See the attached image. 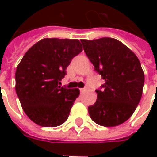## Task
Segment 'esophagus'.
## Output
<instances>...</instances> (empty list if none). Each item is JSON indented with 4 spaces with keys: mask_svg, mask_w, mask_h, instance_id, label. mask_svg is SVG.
I'll return each mask as SVG.
<instances>
[{
    "mask_svg": "<svg viewBox=\"0 0 157 157\" xmlns=\"http://www.w3.org/2000/svg\"><path fill=\"white\" fill-rule=\"evenodd\" d=\"M87 89H88V86H86L84 88L81 89V92H84V91H86V90H87Z\"/></svg>",
    "mask_w": 157,
    "mask_h": 157,
    "instance_id": "esophagus-1",
    "label": "esophagus"
}]
</instances>
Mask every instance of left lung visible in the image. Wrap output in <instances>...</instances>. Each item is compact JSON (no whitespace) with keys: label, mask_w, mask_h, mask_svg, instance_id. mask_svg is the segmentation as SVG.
I'll list each match as a JSON object with an SVG mask.
<instances>
[{"label":"left lung","mask_w":157,"mask_h":157,"mask_svg":"<svg viewBox=\"0 0 157 157\" xmlns=\"http://www.w3.org/2000/svg\"><path fill=\"white\" fill-rule=\"evenodd\" d=\"M86 55L105 83L96 90L98 98L88 107L96 124L113 127L134 113L140 101L145 75L137 56L112 38L81 40Z\"/></svg>","instance_id":"8db88e82"}]
</instances>
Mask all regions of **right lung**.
I'll return each mask as SVG.
<instances>
[{"instance_id":"right-lung-1","label":"right lung","mask_w":157,"mask_h":157,"mask_svg":"<svg viewBox=\"0 0 157 157\" xmlns=\"http://www.w3.org/2000/svg\"><path fill=\"white\" fill-rule=\"evenodd\" d=\"M82 51L78 39H44L33 45L16 71V92L36 124L56 127L68 118L80 91L60 87L71 59Z\"/></svg>"}]
</instances>
